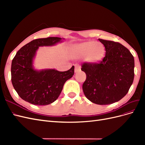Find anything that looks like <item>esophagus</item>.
Here are the masks:
<instances>
[{
  "label": "esophagus",
  "instance_id": "esophagus-1",
  "mask_svg": "<svg viewBox=\"0 0 145 145\" xmlns=\"http://www.w3.org/2000/svg\"><path fill=\"white\" fill-rule=\"evenodd\" d=\"M80 70H81L80 66L78 65H75V72H77L78 71H80Z\"/></svg>",
  "mask_w": 145,
  "mask_h": 145
}]
</instances>
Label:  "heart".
Instances as JSON below:
<instances>
[{
  "instance_id": "1",
  "label": "heart",
  "mask_w": 145,
  "mask_h": 145,
  "mask_svg": "<svg viewBox=\"0 0 145 145\" xmlns=\"http://www.w3.org/2000/svg\"><path fill=\"white\" fill-rule=\"evenodd\" d=\"M72 54L76 57L86 55V60L92 63H98L103 58L105 50L103 45L95 42H86L74 45L71 49Z\"/></svg>"
}]
</instances>
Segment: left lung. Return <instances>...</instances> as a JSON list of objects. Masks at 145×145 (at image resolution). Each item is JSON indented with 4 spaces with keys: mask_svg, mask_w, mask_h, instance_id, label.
I'll return each instance as SVG.
<instances>
[{
    "mask_svg": "<svg viewBox=\"0 0 145 145\" xmlns=\"http://www.w3.org/2000/svg\"><path fill=\"white\" fill-rule=\"evenodd\" d=\"M106 54L99 63H85L82 71L86 78L82 88L86 97L97 105H109L125 97L133 84L134 59L120 43L99 39Z\"/></svg>",
    "mask_w": 145,
    "mask_h": 145,
    "instance_id": "left-lung-1",
    "label": "left lung"
}]
</instances>
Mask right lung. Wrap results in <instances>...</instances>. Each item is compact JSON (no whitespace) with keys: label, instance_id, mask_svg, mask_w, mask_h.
Masks as SVG:
<instances>
[{"label":"right lung","instance_id":"add662e5","mask_svg":"<svg viewBox=\"0 0 145 145\" xmlns=\"http://www.w3.org/2000/svg\"><path fill=\"white\" fill-rule=\"evenodd\" d=\"M62 38L50 37L29 42L17 52L11 63V82L14 89L26 102L34 105H48L57 99L66 81L74 74V67L67 71L54 69H34L33 59L39 46H52Z\"/></svg>","mask_w":145,"mask_h":145}]
</instances>
